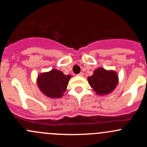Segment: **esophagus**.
<instances>
[{
	"label": "esophagus",
	"instance_id": "1",
	"mask_svg": "<svg viewBox=\"0 0 147 147\" xmlns=\"http://www.w3.org/2000/svg\"><path fill=\"white\" fill-rule=\"evenodd\" d=\"M78 75H79V76H83V72H80V73L78 74Z\"/></svg>",
	"mask_w": 147,
	"mask_h": 147
}]
</instances>
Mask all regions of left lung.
<instances>
[{
	"instance_id": "1",
	"label": "left lung",
	"mask_w": 147,
	"mask_h": 147,
	"mask_svg": "<svg viewBox=\"0 0 147 147\" xmlns=\"http://www.w3.org/2000/svg\"><path fill=\"white\" fill-rule=\"evenodd\" d=\"M90 87L96 94L105 95L112 92L118 84V75L115 71L97 68L92 76L87 78Z\"/></svg>"
}]
</instances>
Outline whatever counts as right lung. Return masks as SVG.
<instances>
[{
	"label": "right lung",
	"instance_id": "obj_1",
	"mask_svg": "<svg viewBox=\"0 0 147 147\" xmlns=\"http://www.w3.org/2000/svg\"><path fill=\"white\" fill-rule=\"evenodd\" d=\"M71 76L65 75L63 72L53 69L50 72L38 75V86L40 91L50 98H60L66 91Z\"/></svg>",
	"mask_w": 147,
	"mask_h": 147
}]
</instances>
